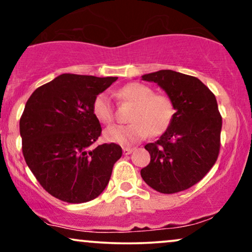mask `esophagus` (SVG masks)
Returning <instances> with one entry per match:
<instances>
[{"mask_svg": "<svg viewBox=\"0 0 252 252\" xmlns=\"http://www.w3.org/2000/svg\"><path fill=\"white\" fill-rule=\"evenodd\" d=\"M133 151H134V148H133V147H124L123 148V152H124V154H125V155L131 154Z\"/></svg>", "mask_w": 252, "mask_h": 252, "instance_id": "1", "label": "esophagus"}]
</instances>
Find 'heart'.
Listing matches in <instances>:
<instances>
[{"label":"heart","instance_id":"b5f03b06","mask_svg":"<svg viewBox=\"0 0 252 252\" xmlns=\"http://www.w3.org/2000/svg\"><path fill=\"white\" fill-rule=\"evenodd\" d=\"M118 95L134 105L128 125H113L105 131L107 141L119 145H133L148 134L158 136L167 131L175 116V106L168 95L155 93L151 86L141 83H129L123 86ZM94 117L102 124L114 119V108L106 92L99 93L92 104Z\"/></svg>","mask_w":252,"mask_h":252}]
</instances>
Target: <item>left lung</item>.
<instances>
[{
    "label": "left lung",
    "mask_w": 252,
    "mask_h": 252,
    "mask_svg": "<svg viewBox=\"0 0 252 252\" xmlns=\"http://www.w3.org/2000/svg\"><path fill=\"white\" fill-rule=\"evenodd\" d=\"M157 83L175 106V116L159 140L145 146L151 162L141 178L162 194L196 185L212 169L221 146L222 117L214 93L196 77L172 70L142 76Z\"/></svg>",
    "instance_id": "8db88e82"
}]
</instances>
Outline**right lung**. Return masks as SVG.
Segmentation results:
<instances>
[{"label":"right lung","mask_w":252,"mask_h":252,"mask_svg":"<svg viewBox=\"0 0 252 252\" xmlns=\"http://www.w3.org/2000/svg\"><path fill=\"white\" fill-rule=\"evenodd\" d=\"M118 77L63 73L39 86L20 120L22 152L37 181L69 203L98 197L123 151L117 144L90 146L101 134L92 104Z\"/></svg>","instance_id":"add662e5"}]
</instances>
